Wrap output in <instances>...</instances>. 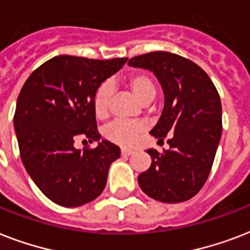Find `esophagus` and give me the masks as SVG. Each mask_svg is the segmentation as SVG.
Masks as SVG:
<instances>
[{
    "instance_id": "1",
    "label": "esophagus",
    "mask_w": 250,
    "mask_h": 250,
    "mask_svg": "<svg viewBox=\"0 0 250 250\" xmlns=\"http://www.w3.org/2000/svg\"><path fill=\"white\" fill-rule=\"evenodd\" d=\"M135 150L132 149H127V148H122V156H132Z\"/></svg>"
}]
</instances>
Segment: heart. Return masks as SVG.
I'll list each match as a JSON object with an SVG mask.
<instances>
[{"mask_svg": "<svg viewBox=\"0 0 250 250\" xmlns=\"http://www.w3.org/2000/svg\"><path fill=\"white\" fill-rule=\"evenodd\" d=\"M125 84L143 104H148L156 96V84L146 72H132L127 76ZM113 94L111 84L105 82L100 84L93 94V110L97 118H105L109 114L110 98ZM144 131V125L135 122L115 121L106 128L107 139L119 145L131 146L137 141Z\"/></svg>", "mask_w": 250, "mask_h": 250, "instance_id": "1", "label": "heart"}]
</instances>
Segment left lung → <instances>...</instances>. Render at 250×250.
<instances>
[{"label": "left lung", "instance_id": "left-lung-1", "mask_svg": "<svg viewBox=\"0 0 250 250\" xmlns=\"http://www.w3.org/2000/svg\"><path fill=\"white\" fill-rule=\"evenodd\" d=\"M129 66L148 68L160 80L165 107L150 135L170 149H149L152 165L139 186L157 201L183 202L208 180L222 135V104L217 88L198 64L168 52L132 57Z\"/></svg>", "mask_w": 250, "mask_h": 250}]
</instances>
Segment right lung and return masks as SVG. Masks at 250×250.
<instances>
[{"instance_id":"add662e5","label":"right lung","mask_w":250,"mask_h":250,"mask_svg":"<svg viewBox=\"0 0 250 250\" xmlns=\"http://www.w3.org/2000/svg\"><path fill=\"white\" fill-rule=\"evenodd\" d=\"M127 60L57 56L37 67L21 89L14 128L21 162L39 189L58 205L76 208L97 198L110 165L121 157L110 141L83 150L74 143L101 139L93 94Z\"/></svg>"}]
</instances>
